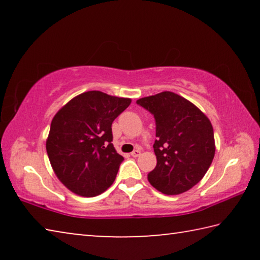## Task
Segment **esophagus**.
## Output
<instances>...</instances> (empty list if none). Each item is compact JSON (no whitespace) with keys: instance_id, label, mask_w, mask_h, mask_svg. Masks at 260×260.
Masks as SVG:
<instances>
[{"instance_id":"1","label":"esophagus","mask_w":260,"mask_h":260,"mask_svg":"<svg viewBox=\"0 0 260 260\" xmlns=\"http://www.w3.org/2000/svg\"><path fill=\"white\" fill-rule=\"evenodd\" d=\"M140 155H141V151L139 150V149H136V150H134L133 152L131 153V156H132V157H139Z\"/></svg>"}]
</instances>
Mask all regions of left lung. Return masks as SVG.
Instances as JSON below:
<instances>
[{"instance_id":"1","label":"left lung","mask_w":260,"mask_h":260,"mask_svg":"<svg viewBox=\"0 0 260 260\" xmlns=\"http://www.w3.org/2000/svg\"><path fill=\"white\" fill-rule=\"evenodd\" d=\"M136 104L156 121L153 151L157 165L148 180L165 195H178L199 183L213 160L215 146L211 121L201 110L172 91L148 96Z\"/></svg>"}]
</instances>
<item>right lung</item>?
Listing matches in <instances>:
<instances>
[{"instance_id": "right-lung-1", "label": "right lung", "mask_w": 260, "mask_h": 260, "mask_svg": "<svg viewBox=\"0 0 260 260\" xmlns=\"http://www.w3.org/2000/svg\"><path fill=\"white\" fill-rule=\"evenodd\" d=\"M131 102L91 90L55 114L47 153L57 178L77 195L98 196L113 183L124 157L113 147L111 126Z\"/></svg>"}]
</instances>
